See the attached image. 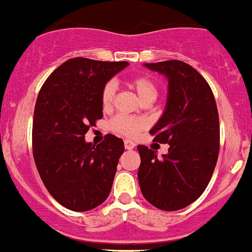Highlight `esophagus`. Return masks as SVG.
Returning a JSON list of instances; mask_svg holds the SVG:
<instances>
[{
    "label": "esophagus",
    "instance_id": "esophagus-1",
    "mask_svg": "<svg viewBox=\"0 0 252 252\" xmlns=\"http://www.w3.org/2000/svg\"><path fill=\"white\" fill-rule=\"evenodd\" d=\"M124 147H126V150H133L136 147V143L132 142V141H126V142H124Z\"/></svg>",
    "mask_w": 252,
    "mask_h": 252
}]
</instances>
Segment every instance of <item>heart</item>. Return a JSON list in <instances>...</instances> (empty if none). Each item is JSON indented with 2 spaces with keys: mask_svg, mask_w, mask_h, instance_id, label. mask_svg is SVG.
<instances>
[{
  "mask_svg": "<svg viewBox=\"0 0 252 252\" xmlns=\"http://www.w3.org/2000/svg\"><path fill=\"white\" fill-rule=\"evenodd\" d=\"M128 86L132 88L143 103H151L158 97V86L150 77L141 75V77L132 78L128 82ZM115 96V86L113 83H107L103 87L101 94V103L103 109H109ZM146 128V122L139 118H130V116H115L110 122V129L116 134L124 137H136L139 132Z\"/></svg>",
  "mask_w": 252,
  "mask_h": 252,
  "instance_id": "heart-1",
  "label": "heart"
}]
</instances>
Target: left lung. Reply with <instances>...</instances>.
<instances>
[{
  "mask_svg": "<svg viewBox=\"0 0 252 252\" xmlns=\"http://www.w3.org/2000/svg\"><path fill=\"white\" fill-rule=\"evenodd\" d=\"M168 78L164 114L150 130L154 141L168 143L166 155L138 145L139 188L160 210L175 211L196 201L208 187L219 155V115L208 82L179 60L145 64Z\"/></svg>",
  "mask_w": 252,
  "mask_h": 252,
  "instance_id": "obj_1",
  "label": "left lung"
}]
</instances>
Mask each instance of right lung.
<instances>
[{"instance_id": "add662e5", "label": "right lung", "mask_w": 252, "mask_h": 252, "mask_svg": "<svg viewBox=\"0 0 252 252\" xmlns=\"http://www.w3.org/2000/svg\"><path fill=\"white\" fill-rule=\"evenodd\" d=\"M126 61L75 58L51 74L37 97L33 116V156L50 194L64 208L88 211L109 196L123 139L107 134L94 147L84 136L102 118L101 94Z\"/></svg>"}]
</instances>
